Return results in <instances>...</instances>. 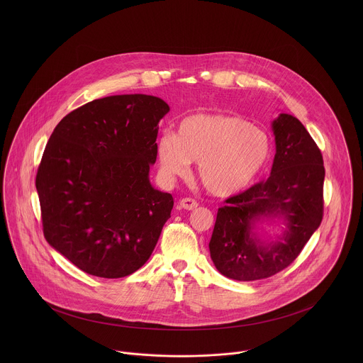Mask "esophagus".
Masks as SVG:
<instances>
[{
	"instance_id": "1",
	"label": "esophagus",
	"mask_w": 363,
	"mask_h": 363,
	"mask_svg": "<svg viewBox=\"0 0 363 363\" xmlns=\"http://www.w3.org/2000/svg\"><path fill=\"white\" fill-rule=\"evenodd\" d=\"M180 206H182V208H184V209L191 211V209L199 207V203H197L194 199L186 197V199H182V200H180Z\"/></svg>"
}]
</instances>
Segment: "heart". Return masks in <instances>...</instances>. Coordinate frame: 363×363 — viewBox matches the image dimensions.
<instances>
[{
  "label": "heart",
  "instance_id": "b5f03b06",
  "mask_svg": "<svg viewBox=\"0 0 363 363\" xmlns=\"http://www.w3.org/2000/svg\"><path fill=\"white\" fill-rule=\"evenodd\" d=\"M156 152L166 176H183L190 162H199L197 176L204 189L215 196H230L261 172L269 141L240 117L199 113L183 118L176 135H162Z\"/></svg>",
  "mask_w": 363,
  "mask_h": 363
}]
</instances>
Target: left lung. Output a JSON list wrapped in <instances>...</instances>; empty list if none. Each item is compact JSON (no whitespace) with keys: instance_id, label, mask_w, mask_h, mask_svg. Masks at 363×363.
I'll return each instance as SVG.
<instances>
[{"instance_id":"obj_1","label":"left lung","mask_w":363,"mask_h":363,"mask_svg":"<svg viewBox=\"0 0 363 363\" xmlns=\"http://www.w3.org/2000/svg\"><path fill=\"white\" fill-rule=\"evenodd\" d=\"M275 156L271 174L218 209L209 240L216 269L236 281L264 279L301 255L323 219V155L305 125L281 113L272 121ZM261 218H284L286 232L261 242L254 232Z\"/></svg>"}]
</instances>
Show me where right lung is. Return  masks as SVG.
I'll return each instance as SVG.
<instances>
[{"label": "right lung", "mask_w": 363, "mask_h": 363, "mask_svg": "<svg viewBox=\"0 0 363 363\" xmlns=\"http://www.w3.org/2000/svg\"><path fill=\"white\" fill-rule=\"evenodd\" d=\"M150 95H116L68 113L36 174L49 245L86 274L123 278L151 257L173 197L150 183L160 118Z\"/></svg>", "instance_id": "add662e5"}]
</instances>
